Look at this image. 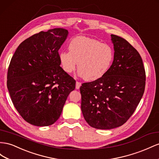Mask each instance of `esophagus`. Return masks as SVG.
I'll list each match as a JSON object with an SVG mask.
<instances>
[{
    "instance_id": "obj_1",
    "label": "esophagus",
    "mask_w": 159,
    "mask_h": 159,
    "mask_svg": "<svg viewBox=\"0 0 159 159\" xmlns=\"http://www.w3.org/2000/svg\"><path fill=\"white\" fill-rule=\"evenodd\" d=\"M81 82H80V81H76L75 88H76L77 89H80V86H81Z\"/></svg>"
}]
</instances>
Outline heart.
<instances>
[{"label": "heart", "instance_id": "heart-1", "mask_svg": "<svg viewBox=\"0 0 159 159\" xmlns=\"http://www.w3.org/2000/svg\"><path fill=\"white\" fill-rule=\"evenodd\" d=\"M70 51H61L59 59L63 71L74 72L78 63L80 75L86 81H95L104 76L111 67L114 51L107 43L93 38L77 36L68 45Z\"/></svg>", "mask_w": 159, "mask_h": 159}]
</instances>
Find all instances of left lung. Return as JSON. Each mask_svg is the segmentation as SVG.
Listing matches in <instances>:
<instances>
[{
  "label": "left lung",
  "instance_id": "1",
  "mask_svg": "<svg viewBox=\"0 0 159 159\" xmlns=\"http://www.w3.org/2000/svg\"><path fill=\"white\" fill-rule=\"evenodd\" d=\"M114 58L101 78L80 87L81 108L89 125L111 129L126 122L142 98L146 73L142 58L124 39L111 35Z\"/></svg>",
  "mask_w": 159,
  "mask_h": 159
}]
</instances>
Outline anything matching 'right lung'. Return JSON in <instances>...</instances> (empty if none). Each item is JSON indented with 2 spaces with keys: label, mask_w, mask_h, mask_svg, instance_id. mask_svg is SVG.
Here are the masks:
<instances>
[{
  "label": "right lung",
  "mask_w": 159,
  "mask_h": 159,
  "mask_svg": "<svg viewBox=\"0 0 159 159\" xmlns=\"http://www.w3.org/2000/svg\"><path fill=\"white\" fill-rule=\"evenodd\" d=\"M67 30L41 31L23 41L12 57L7 88L13 105L25 121L37 126L56 122L75 80L60 66L58 51Z\"/></svg>",
  "instance_id": "right-lung-1"
}]
</instances>
